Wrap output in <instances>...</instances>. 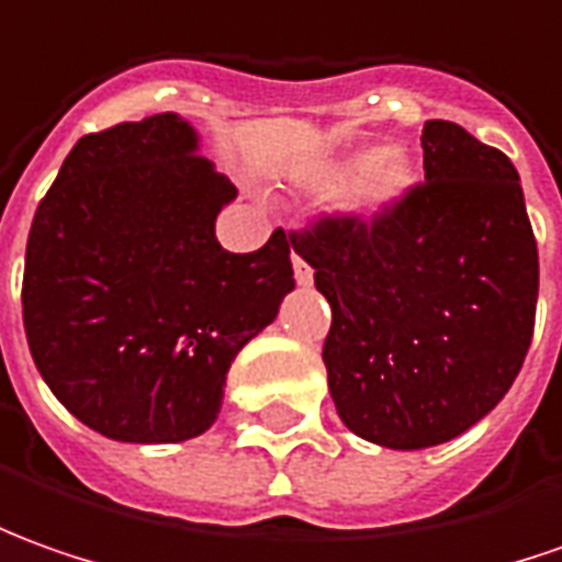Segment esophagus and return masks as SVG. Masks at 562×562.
Returning <instances> with one entry per match:
<instances>
[{
  "mask_svg": "<svg viewBox=\"0 0 562 562\" xmlns=\"http://www.w3.org/2000/svg\"><path fill=\"white\" fill-rule=\"evenodd\" d=\"M292 267H295L297 285H304V289H307V285H313V270L307 265H304L301 258H297L295 251H292Z\"/></svg>",
  "mask_w": 562,
  "mask_h": 562,
  "instance_id": "34e87169",
  "label": "esophagus"
}]
</instances>
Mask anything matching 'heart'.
Masks as SVG:
<instances>
[{
	"instance_id": "1",
	"label": "heart",
	"mask_w": 562,
	"mask_h": 562,
	"mask_svg": "<svg viewBox=\"0 0 562 562\" xmlns=\"http://www.w3.org/2000/svg\"><path fill=\"white\" fill-rule=\"evenodd\" d=\"M418 184V169L403 147L360 150L338 159L319 175V193H347V205L362 221H381L396 212Z\"/></svg>"
}]
</instances>
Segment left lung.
<instances>
[{
    "instance_id": "8db88e82",
    "label": "left lung",
    "mask_w": 562,
    "mask_h": 562,
    "mask_svg": "<svg viewBox=\"0 0 562 562\" xmlns=\"http://www.w3.org/2000/svg\"><path fill=\"white\" fill-rule=\"evenodd\" d=\"M425 184L366 224L292 236L331 307L323 345L347 430L384 449L461 437L510 391L532 341L538 249L505 153L446 120L422 128Z\"/></svg>"
}]
</instances>
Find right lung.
<instances>
[{
    "mask_svg": "<svg viewBox=\"0 0 562 562\" xmlns=\"http://www.w3.org/2000/svg\"><path fill=\"white\" fill-rule=\"evenodd\" d=\"M233 200L178 113L86 135L64 159L21 301L33 362L82 425L144 446L215 425L231 362L295 289L282 231L249 255L221 249Z\"/></svg>",
    "mask_w": 562,
    "mask_h": 562,
    "instance_id": "add662e5",
    "label": "right lung"
}]
</instances>
